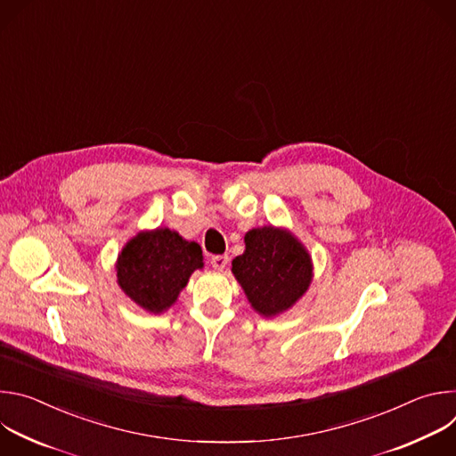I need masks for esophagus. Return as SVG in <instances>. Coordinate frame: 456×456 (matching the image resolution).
Returning <instances> with one entry per match:
<instances>
[{
	"instance_id": "obj_1",
	"label": "esophagus",
	"mask_w": 456,
	"mask_h": 456,
	"mask_svg": "<svg viewBox=\"0 0 456 456\" xmlns=\"http://www.w3.org/2000/svg\"><path fill=\"white\" fill-rule=\"evenodd\" d=\"M227 262H229V256L227 254H216V256L211 257V265L216 271H224L227 267Z\"/></svg>"
}]
</instances>
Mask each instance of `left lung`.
I'll return each mask as SVG.
<instances>
[{
	"mask_svg": "<svg viewBox=\"0 0 456 456\" xmlns=\"http://www.w3.org/2000/svg\"><path fill=\"white\" fill-rule=\"evenodd\" d=\"M232 273L254 310L271 317L290 308L306 292L312 264L292 234L262 227L245 234V252L232 259Z\"/></svg>",
	"mask_w": 456,
	"mask_h": 456,
	"instance_id": "obj_1",
	"label": "left lung"
}]
</instances>
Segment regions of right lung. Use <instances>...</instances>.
<instances>
[{
    "label": "right lung",
    "instance_id": "right-lung-1",
    "mask_svg": "<svg viewBox=\"0 0 456 456\" xmlns=\"http://www.w3.org/2000/svg\"><path fill=\"white\" fill-rule=\"evenodd\" d=\"M202 248L178 232L157 229L141 232L122 248L117 262L120 289L150 312L169 308L189 276L202 269Z\"/></svg>",
    "mask_w": 456,
    "mask_h": 456
}]
</instances>
